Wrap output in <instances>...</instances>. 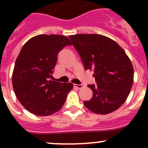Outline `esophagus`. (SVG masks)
<instances>
[{
    "mask_svg": "<svg viewBox=\"0 0 148 148\" xmlns=\"http://www.w3.org/2000/svg\"><path fill=\"white\" fill-rule=\"evenodd\" d=\"M74 87H75V88L79 89V90H80V89L83 88L84 86L82 85V84H74Z\"/></svg>",
    "mask_w": 148,
    "mask_h": 148,
    "instance_id": "esophagus-1",
    "label": "esophagus"
}]
</instances>
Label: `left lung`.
Instances as JSON below:
<instances>
[{
    "mask_svg": "<svg viewBox=\"0 0 148 148\" xmlns=\"http://www.w3.org/2000/svg\"><path fill=\"white\" fill-rule=\"evenodd\" d=\"M84 70L93 71L97 84H88L92 97L84 101L96 114L116 110L127 99L133 83L134 70L125 51L113 39L99 34L70 35Z\"/></svg>",
    "mask_w": 148,
    "mask_h": 148,
    "instance_id": "obj_1",
    "label": "left lung"
}]
</instances>
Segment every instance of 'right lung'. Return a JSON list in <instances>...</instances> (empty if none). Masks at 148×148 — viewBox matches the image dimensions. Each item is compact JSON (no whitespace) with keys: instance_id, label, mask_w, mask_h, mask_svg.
Returning a JSON list of instances; mask_svg holds the SVG:
<instances>
[{"instance_id":"right-lung-1","label":"right lung","mask_w":148,"mask_h":148,"mask_svg":"<svg viewBox=\"0 0 148 148\" xmlns=\"http://www.w3.org/2000/svg\"><path fill=\"white\" fill-rule=\"evenodd\" d=\"M71 45L65 35H38L23 46L15 61L12 82L17 99L23 108L38 116L59 111L72 83L49 80L57 63L58 53Z\"/></svg>"}]
</instances>
